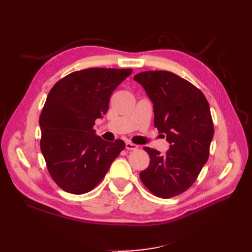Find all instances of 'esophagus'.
<instances>
[{"mask_svg": "<svg viewBox=\"0 0 252 252\" xmlns=\"http://www.w3.org/2000/svg\"><path fill=\"white\" fill-rule=\"evenodd\" d=\"M126 148L127 149V151H136L138 146L135 145V144L131 143V142H127V143H126Z\"/></svg>", "mask_w": 252, "mask_h": 252, "instance_id": "34e87169", "label": "esophagus"}]
</instances>
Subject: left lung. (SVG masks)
<instances>
[{
  "label": "left lung",
  "instance_id": "obj_1",
  "mask_svg": "<svg viewBox=\"0 0 252 252\" xmlns=\"http://www.w3.org/2000/svg\"><path fill=\"white\" fill-rule=\"evenodd\" d=\"M134 80L153 101L155 127L170 143L165 155L144 147L151 161L140 178L155 196H178L194 184L209 158L215 134L210 107L199 89L170 71H143Z\"/></svg>",
  "mask_w": 252,
  "mask_h": 252
}]
</instances>
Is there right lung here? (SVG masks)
<instances>
[{
	"mask_svg": "<svg viewBox=\"0 0 252 252\" xmlns=\"http://www.w3.org/2000/svg\"><path fill=\"white\" fill-rule=\"evenodd\" d=\"M132 69L89 68L69 73L50 91L40 116V147L55 183L74 195L92 190L126 147L96 135L95 120Z\"/></svg>",
	"mask_w": 252,
	"mask_h": 252,
	"instance_id": "right-lung-1",
	"label": "right lung"
}]
</instances>
